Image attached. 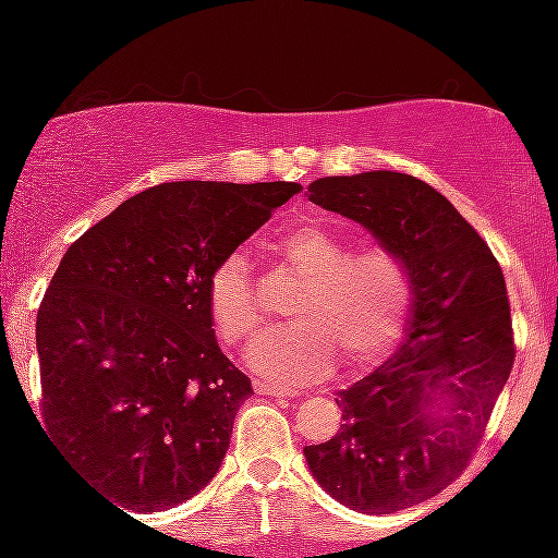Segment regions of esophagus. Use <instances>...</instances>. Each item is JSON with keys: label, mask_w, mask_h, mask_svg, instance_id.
<instances>
[{"label": "esophagus", "mask_w": 558, "mask_h": 558, "mask_svg": "<svg viewBox=\"0 0 558 558\" xmlns=\"http://www.w3.org/2000/svg\"><path fill=\"white\" fill-rule=\"evenodd\" d=\"M254 390H257L259 396H270V399H293V396H296V390L278 388V386H270V383H262V380H254Z\"/></svg>", "instance_id": "esophagus-1"}]
</instances>
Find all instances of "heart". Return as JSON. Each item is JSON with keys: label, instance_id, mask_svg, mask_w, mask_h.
<instances>
[{"label": "heart", "instance_id": "1", "mask_svg": "<svg viewBox=\"0 0 558 558\" xmlns=\"http://www.w3.org/2000/svg\"><path fill=\"white\" fill-rule=\"evenodd\" d=\"M280 243L306 275V286L291 306L296 319L275 325L248 345V367L278 383H306L328 375L338 351L351 367H369L388 356L412 312L407 262L386 246L351 252L341 235L315 220L286 228ZM207 299L228 343L243 341L262 325L252 265L239 248L215 265Z\"/></svg>", "mask_w": 558, "mask_h": 558}]
</instances>
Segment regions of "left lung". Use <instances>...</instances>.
<instances>
[{"instance_id": "obj_1", "label": "left lung", "mask_w": 558, "mask_h": 558, "mask_svg": "<svg viewBox=\"0 0 558 558\" xmlns=\"http://www.w3.org/2000/svg\"><path fill=\"white\" fill-rule=\"evenodd\" d=\"M310 198L367 228L412 272L399 351L338 390L343 425L304 446L312 475L336 501L393 514L448 488L483 438L514 364L506 280L477 230L420 178H319Z\"/></svg>"}]
</instances>
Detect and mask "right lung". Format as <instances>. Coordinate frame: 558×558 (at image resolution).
<instances>
[{"label":"right lung","mask_w":558,"mask_h":558,"mask_svg":"<svg viewBox=\"0 0 558 558\" xmlns=\"http://www.w3.org/2000/svg\"><path fill=\"white\" fill-rule=\"evenodd\" d=\"M299 183L178 181L68 248L36 317L49 438L125 511L189 501L220 470L252 380L220 351L207 283Z\"/></svg>","instance_id":"right-lung-1"}]
</instances>
